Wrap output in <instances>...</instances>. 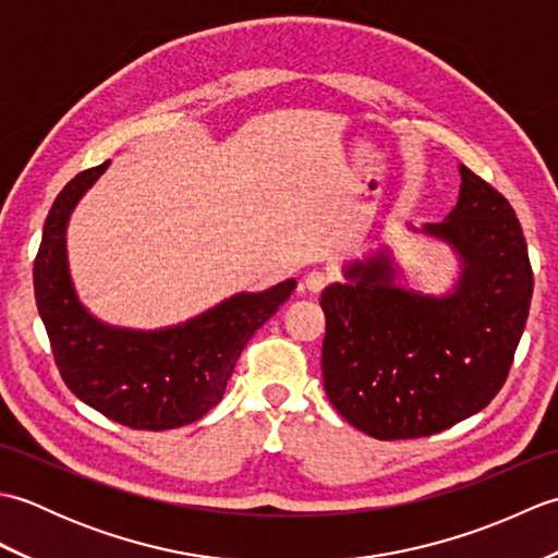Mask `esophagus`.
<instances>
[{
    "label": "esophagus",
    "mask_w": 558,
    "mask_h": 558,
    "mask_svg": "<svg viewBox=\"0 0 558 558\" xmlns=\"http://www.w3.org/2000/svg\"><path fill=\"white\" fill-rule=\"evenodd\" d=\"M328 280H330V272L326 268H312L304 276V286L310 288L312 292H318V290H324L328 286Z\"/></svg>",
    "instance_id": "esophagus-1"
}]
</instances>
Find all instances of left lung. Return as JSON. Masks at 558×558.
<instances>
[{"instance_id": "1", "label": "left lung", "mask_w": 558, "mask_h": 558, "mask_svg": "<svg viewBox=\"0 0 558 558\" xmlns=\"http://www.w3.org/2000/svg\"><path fill=\"white\" fill-rule=\"evenodd\" d=\"M460 177L456 208L422 230L458 254L453 290L396 286V260L378 248L322 292L326 396L381 441L432 436L487 408L525 330L532 266L515 210L465 165Z\"/></svg>"}]
</instances>
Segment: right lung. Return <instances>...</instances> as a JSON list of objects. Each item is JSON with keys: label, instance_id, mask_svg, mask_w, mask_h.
Here are the masks:
<instances>
[{"label": "right lung", "instance_id": "right-lung-1", "mask_svg": "<svg viewBox=\"0 0 558 558\" xmlns=\"http://www.w3.org/2000/svg\"><path fill=\"white\" fill-rule=\"evenodd\" d=\"M108 165L78 172L54 198L33 266L35 302L71 393L132 429H177L218 405L248 338L298 282L290 278L266 292L234 294L192 322L162 330L100 324L71 286L66 222Z\"/></svg>", "mask_w": 558, "mask_h": 558}]
</instances>
